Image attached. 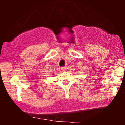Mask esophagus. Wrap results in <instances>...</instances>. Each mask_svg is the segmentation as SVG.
I'll list each match as a JSON object with an SVG mask.
<instances>
[{"label": "esophagus", "mask_w": 125, "mask_h": 125, "mask_svg": "<svg viewBox=\"0 0 125 125\" xmlns=\"http://www.w3.org/2000/svg\"><path fill=\"white\" fill-rule=\"evenodd\" d=\"M61 71H62V72H66V71H67V70H66V67H61Z\"/></svg>", "instance_id": "esophagus-1"}]
</instances>
